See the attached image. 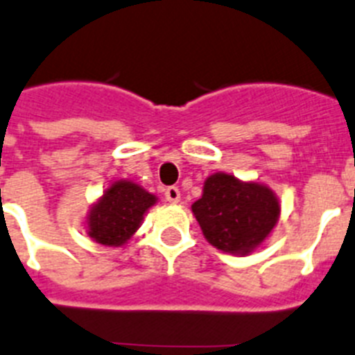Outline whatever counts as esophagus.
<instances>
[{"label":"esophagus","instance_id":"obj_1","mask_svg":"<svg viewBox=\"0 0 355 355\" xmlns=\"http://www.w3.org/2000/svg\"><path fill=\"white\" fill-rule=\"evenodd\" d=\"M164 196L166 200L171 203L180 202V189H178V187H168V189L164 191Z\"/></svg>","mask_w":355,"mask_h":355}]
</instances>
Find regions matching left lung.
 Returning a JSON list of instances; mask_svg holds the SVG:
<instances>
[{
	"instance_id": "obj_1",
	"label": "left lung",
	"mask_w": 355,
	"mask_h": 355,
	"mask_svg": "<svg viewBox=\"0 0 355 355\" xmlns=\"http://www.w3.org/2000/svg\"><path fill=\"white\" fill-rule=\"evenodd\" d=\"M202 232L216 248L248 254L279 220V202L261 184H243L232 175L216 173L205 180L203 195L193 203Z\"/></svg>"
}]
</instances>
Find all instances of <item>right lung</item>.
I'll return each mask as SVG.
<instances>
[{
  "label": "right lung",
  "mask_w": 355,
  "mask_h": 355,
  "mask_svg": "<svg viewBox=\"0 0 355 355\" xmlns=\"http://www.w3.org/2000/svg\"><path fill=\"white\" fill-rule=\"evenodd\" d=\"M153 203L155 196L134 182H114L89 214V236L101 245H123L139 229Z\"/></svg>",
  "instance_id": "1"
}]
</instances>
